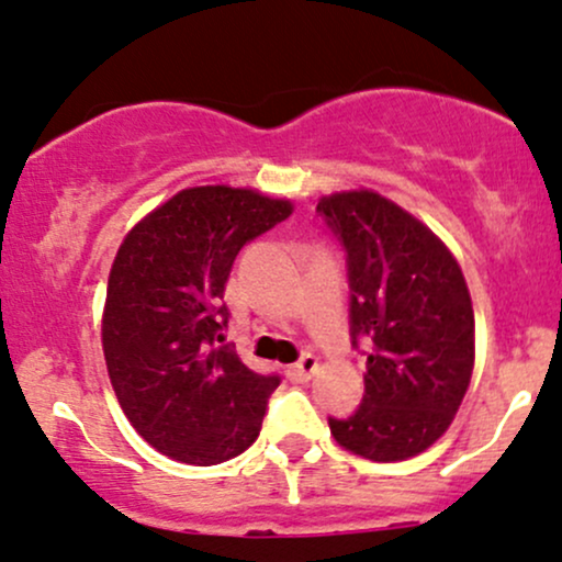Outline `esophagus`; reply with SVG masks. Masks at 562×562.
<instances>
[{"label":"esophagus","instance_id":"1","mask_svg":"<svg viewBox=\"0 0 562 562\" xmlns=\"http://www.w3.org/2000/svg\"><path fill=\"white\" fill-rule=\"evenodd\" d=\"M318 371V360L313 358V355H305L300 362H294V366H289V379L294 381V384H305Z\"/></svg>","mask_w":562,"mask_h":562}]
</instances>
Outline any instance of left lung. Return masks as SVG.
<instances>
[{
    "label": "left lung",
    "instance_id": "obj_1",
    "mask_svg": "<svg viewBox=\"0 0 562 562\" xmlns=\"http://www.w3.org/2000/svg\"><path fill=\"white\" fill-rule=\"evenodd\" d=\"M318 213L347 249L352 339H371L362 405L328 426L336 445L373 463L415 458L445 437L471 386L476 323L465 276L424 221L379 191H334Z\"/></svg>",
    "mask_w": 562,
    "mask_h": 562
}]
</instances>
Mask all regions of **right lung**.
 Instances as JSON below:
<instances>
[{
    "mask_svg": "<svg viewBox=\"0 0 562 562\" xmlns=\"http://www.w3.org/2000/svg\"><path fill=\"white\" fill-rule=\"evenodd\" d=\"M292 213V200L257 189L189 187L117 247L102 310L110 384L138 437L178 463H226L260 434L279 379L215 347L221 300L244 244Z\"/></svg>",
    "mask_w": 562,
    "mask_h": 562,
    "instance_id": "obj_1",
    "label": "right lung"
}]
</instances>
